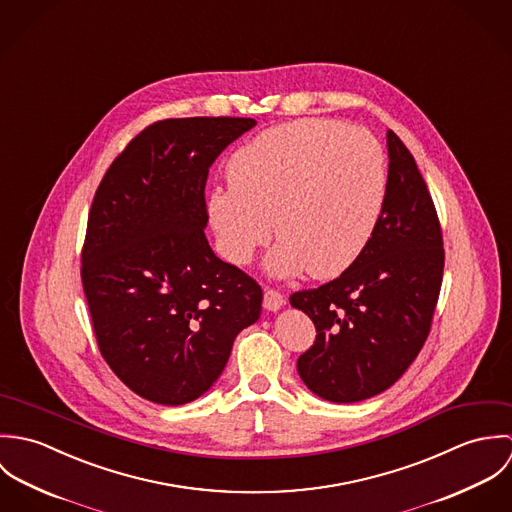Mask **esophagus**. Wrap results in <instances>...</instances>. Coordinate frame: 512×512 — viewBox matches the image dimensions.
<instances>
[{"mask_svg":"<svg viewBox=\"0 0 512 512\" xmlns=\"http://www.w3.org/2000/svg\"><path fill=\"white\" fill-rule=\"evenodd\" d=\"M286 305L284 295L276 290H266L264 292V309L266 311H280Z\"/></svg>","mask_w":512,"mask_h":512,"instance_id":"34e87169","label":"esophagus"}]
</instances>
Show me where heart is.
I'll return each instance as SVG.
<instances>
[{"mask_svg": "<svg viewBox=\"0 0 512 512\" xmlns=\"http://www.w3.org/2000/svg\"><path fill=\"white\" fill-rule=\"evenodd\" d=\"M230 187L207 197L220 254L250 264L258 248L274 276L343 274L365 250L384 207L386 157L359 128L303 118L270 128L238 147L226 165Z\"/></svg>", "mask_w": 512, "mask_h": 512, "instance_id": "heart-1", "label": "heart"}]
</instances>
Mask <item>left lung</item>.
Here are the masks:
<instances>
[{
    "label": "left lung",
    "mask_w": 512,
    "mask_h": 512,
    "mask_svg": "<svg viewBox=\"0 0 512 512\" xmlns=\"http://www.w3.org/2000/svg\"><path fill=\"white\" fill-rule=\"evenodd\" d=\"M388 181L378 224L361 256L333 282L292 293L315 325L297 359L303 384L323 400L361 402L390 388L422 351L438 303L443 242L418 165L388 130Z\"/></svg>",
    "instance_id": "1"
}]
</instances>
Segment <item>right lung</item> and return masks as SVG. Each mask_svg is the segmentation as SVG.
Segmentation results:
<instances>
[{"label": "right lung", "mask_w": 512, "mask_h": 512, "mask_svg": "<svg viewBox=\"0 0 512 512\" xmlns=\"http://www.w3.org/2000/svg\"><path fill=\"white\" fill-rule=\"evenodd\" d=\"M252 118L151 124L114 159L88 215L82 288L104 361L138 396L181 406L224 370L262 288L205 236V185Z\"/></svg>", "instance_id": "add662e5"}]
</instances>
